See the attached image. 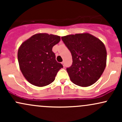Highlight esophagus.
Masks as SVG:
<instances>
[{"mask_svg":"<svg viewBox=\"0 0 122 122\" xmlns=\"http://www.w3.org/2000/svg\"><path fill=\"white\" fill-rule=\"evenodd\" d=\"M61 64H62V65L64 66H65V62H64V61H62V62H61Z\"/></svg>","mask_w":122,"mask_h":122,"instance_id":"obj_1","label":"esophagus"}]
</instances>
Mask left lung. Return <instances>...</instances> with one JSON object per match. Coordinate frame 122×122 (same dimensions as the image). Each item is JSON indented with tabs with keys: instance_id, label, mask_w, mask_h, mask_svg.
Here are the masks:
<instances>
[{
	"instance_id": "left-lung-1",
	"label": "left lung",
	"mask_w": 122,
	"mask_h": 122,
	"mask_svg": "<svg viewBox=\"0 0 122 122\" xmlns=\"http://www.w3.org/2000/svg\"><path fill=\"white\" fill-rule=\"evenodd\" d=\"M72 56V65L66 68L71 80L80 86L96 82L106 66L107 51L100 40L88 33L61 37Z\"/></svg>"
}]
</instances>
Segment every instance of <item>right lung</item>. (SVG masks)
<instances>
[{
  "mask_svg": "<svg viewBox=\"0 0 122 122\" xmlns=\"http://www.w3.org/2000/svg\"><path fill=\"white\" fill-rule=\"evenodd\" d=\"M60 41L59 36L40 33L33 36L20 45L18 52L19 67L31 84L38 86L50 84L63 68L52 51L53 47Z\"/></svg>",
  "mask_w": 122,
  "mask_h": 122,
  "instance_id": "add662e5",
  "label": "right lung"
}]
</instances>
